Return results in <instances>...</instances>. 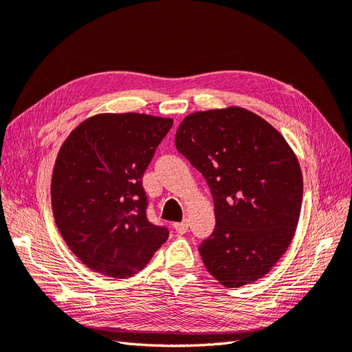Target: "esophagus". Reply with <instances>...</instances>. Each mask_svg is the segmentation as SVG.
I'll use <instances>...</instances> for the list:
<instances>
[{"instance_id":"34e87169","label":"esophagus","mask_w":352,"mask_h":352,"mask_svg":"<svg viewBox=\"0 0 352 352\" xmlns=\"http://www.w3.org/2000/svg\"><path fill=\"white\" fill-rule=\"evenodd\" d=\"M173 228H175V230H176L177 233H185V232H188V228H189V225H188V221H186V220H184V221L175 223Z\"/></svg>"}]
</instances>
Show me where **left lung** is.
<instances>
[{
    "instance_id": "1",
    "label": "left lung",
    "mask_w": 352,
    "mask_h": 352,
    "mask_svg": "<svg viewBox=\"0 0 352 352\" xmlns=\"http://www.w3.org/2000/svg\"><path fill=\"white\" fill-rule=\"evenodd\" d=\"M175 144L214 199L216 228L199 247L206 269L226 287L261 279L289 247L300 220L302 173L292 148L242 107L188 114Z\"/></svg>"
}]
</instances>
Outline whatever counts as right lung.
Instances as JSON below:
<instances>
[{
  "instance_id": "right-lung-1",
  "label": "right lung",
  "mask_w": 352,
  "mask_h": 352,
  "mask_svg": "<svg viewBox=\"0 0 352 352\" xmlns=\"http://www.w3.org/2000/svg\"><path fill=\"white\" fill-rule=\"evenodd\" d=\"M168 117L101 113L70 132L51 177V207L70 251L114 279L142 270L168 238L146 219L142 176L172 127Z\"/></svg>"
}]
</instances>
